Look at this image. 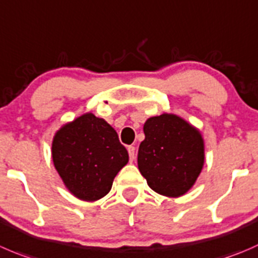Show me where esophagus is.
<instances>
[{"label": "esophagus", "mask_w": 258, "mask_h": 258, "mask_svg": "<svg viewBox=\"0 0 258 258\" xmlns=\"http://www.w3.org/2000/svg\"><path fill=\"white\" fill-rule=\"evenodd\" d=\"M127 151H128L130 160H131V161H134L135 156H136V154H135V152H136V149H135L134 146H128V147H127Z\"/></svg>", "instance_id": "1"}]
</instances>
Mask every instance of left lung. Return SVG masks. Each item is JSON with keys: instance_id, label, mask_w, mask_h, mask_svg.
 I'll list each match as a JSON object with an SVG mask.
<instances>
[{"instance_id": "1", "label": "left lung", "mask_w": 258, "mask_h": 258, "mask_svg": "<svg viewBox=\"0 0 258 258\" xmlns=\"http://www.w3.org/2000/svg\"><path fill=\"white\" fill-rule=\"evenodd\" d=\"M137 165L147 184L169 198L184 196L196 184L204 165L201 131L177 114L150 117L144 124Z\"/></svg>"}]
</instances>
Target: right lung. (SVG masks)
<instances>
[{
	"instance_id": "1",
	"label": "right lung",
	"mask_w": 258,
	"mask_h": 258,
	"mask_svg": "<svg viewBox=\"0 0 258 258\" xmlns=\"http://www.w3.org/2000/svg\"><path fill=\"white\" fill-rule=\"evenodd\" d=\"M51 156L67 189L84 202L107 196L116 175L128 162L116 130L91 112L55 132Z\"/></svg>"
}]
</instances>
